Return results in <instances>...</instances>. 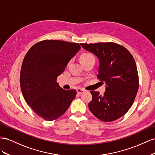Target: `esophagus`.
I'll use <instances>...</instances> for the list:
<instances>
[{
    "label": "esophagus",
    "mask_w": 155,
    "mask_h": 155,
    "mask_svg": "<svg viewBox=\"0 0 155 155\" xmlns=\"http://www.w3.org/2000/svg\"><path fill=\"white\" fill-rule=\"evenodd\" d=\"M77 93H78V94H83L84 92L85 91V90L82 89V88H77Z\"/></svg>",
    "instance_id": "1"
}]
</instances>
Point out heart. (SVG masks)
<instances>
[{"instance_id":"obj_1","label":"heart","mask_w":155,"mask_h":155,"mask_svg":"<svg viewBox=\"0 0 155 155\" xmlns=\"http://www.w3.org/2000/svg\"><path fill=\"white\" fill-rule=\"evenodd\" d=\"M88 60H95V57L91 53L89 52H86V53H84L83 54L81 55V61H86Z\"/></svg>"}]
</instances>
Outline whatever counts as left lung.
Listing matches in <instances>:
<instances>
[{
	"label": "left lung",
	"instance_id": "left-lung-1",
	"mask_svg": "<svg viewBox=\"0 0 155 155\" xmlns=\"http://www.w3.org/2000/svg\"><path fill=\"white\" fill-rule=\"evenodd\" d=\"M81 45L98 57L97 78L107 85L103 95L90 91L93 98L89 109L104 122L116 120L129 111L138 91V73L133 56L125 47L114 42Z\"/></svg>",
	"mask_w": 155,
	"mask_h": 155
}]
</instances>
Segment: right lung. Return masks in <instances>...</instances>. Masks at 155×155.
I'll return each mask as SVG.
<instances>
[{"label": "right lung", "instance_id": "add662e5", "mask_svg": "<svg viewBox=\"0 0 155 155\" xmlns=\"http://www.w3.org/2000/svg\"><path fill=\"white\" fill-rule=\"evenodd\" d=\"M80 48L77 43L45 39L34 44L25 56L20 73L22 94L29 107L45 120L62 116L76 97V90H65L56 81Z\"/></svg>", "mask_w": 155, "mask_h": 155}]
</instances>
